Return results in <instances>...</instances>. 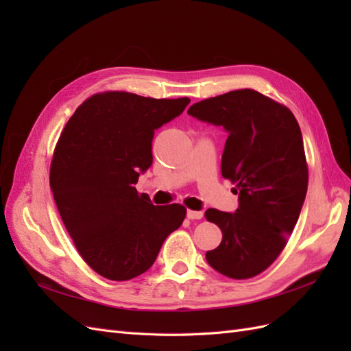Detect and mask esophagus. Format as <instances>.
I'll return each instance as SVG.
<instances>
[{
	"label": "esophagus",
	"mask_w": 351,
	"mask_h": 351,
	"mask_svg": "<svg viewBox=\"0 0 351 351\" xmlns=\"http://www.w3.org/2000/svg\"><path fill=\"white\" fill-rule=\"evenodd\" d=\"M202 217H204V212H202V210H192V209L187 210V218L189 219H200Z\"/></svg>",
	"instance_id": "esophagus-1"
}]
</instances>
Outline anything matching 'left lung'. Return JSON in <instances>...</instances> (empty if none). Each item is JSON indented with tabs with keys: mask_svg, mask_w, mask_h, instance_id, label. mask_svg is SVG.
<instances>
[{
	"mask_svg": "<svg viewBox=\"0 0 351 351\" xmlns=\"http://www.w3.org/2000/svg\"><path fill=\"white\" fill-rule=\"evenodd\" d=\"M187 114L228 132L221 174L236 184L240 200L234 214L205 212L222 232L206 261L232 280L256 277L284 250L306 197L309 171L299 123L285 105L253 89L196 102Z\"/></svg>",
	"mask_w": 351,
	"mask_h": 351,
	"instance_id": "1",
	"label": "left lung"
}]
</instances>
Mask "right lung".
<instances>
[{
    "instance_id": "right-lung-1",
    "label": "right lung",
    "mask_w": 351,
    "mask_h": 351,
    "mask_svg": "<svg viewBox=\"0 0 351 351\" xmlns=\"http://www.w3.org/2000/svg\"><path fill=\"white\" fill-rule=\"evenodd\" d=\"M190 99L107 90L89 97L56 145L49 186L82 259L111 281L149 269L165 239L183 224L180 204L155 206L134 184L152 164L155 129Z\"/></svg>"
}]
</instances>
